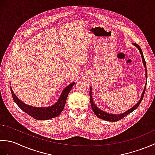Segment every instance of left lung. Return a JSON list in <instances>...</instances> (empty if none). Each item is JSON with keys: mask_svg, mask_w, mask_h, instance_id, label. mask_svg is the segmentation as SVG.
Masks as SVG:
<instances>
[{"mask_svg": "<svg viewBox=\"0 0 155 155\" xmlns=\"http://www.w3.org/2000/svg\"><path fill=\"white\" fill-rule=\"evenodd\" d=\"M133 45L134 46H135V47L139 49V51L141 55V57H142V61H143V63L144 64V67L145 68V71H146V84L144 85V88L142 93V94H141V97L140 100L139 101V102L135 104L134 105V106L130 108V109H128V110L125 111L124 113H120V114H110V113H107V112H105L103 110L100 109L99 108H98L96 104H94V101H93V95H92V87H91L90 88V101H91V107H92V110H93V113L96 114V116H97V117L101 118V119L104 120H107V121H110V122H116L122 118H124L125 116H127L128 114H130V113H132L133 110H134L136 109V108L139 107V105L140 104V103H141V101H142L143 97H144V93H145V90H146V87H147V65H146V62L145 60H144V57L143 56V51L141 50L140 47H139V45L136 43H133Z\"/></svg>", "mask_w": 155, "mask_h": 155, "instance_id": "obj_1", "label": "left lung"}]
</instances>
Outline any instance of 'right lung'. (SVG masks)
I'll return each mask as SVG.
<instances>
[{"label":"right lung","mask_w":155,"mask_h":155,"mask_svg":"<svg viewBox=\"0 0 155 155\" xmlns=\"http://www.w3.org/2000/svg\"><path fill=\"white\" fill-rule=\"evenodd\" d=\"M75 83H72L68 84L67 87L64 88L62 91L61 96L59 97L58 101L56 103L49 107H35L28 105L25 103H23L19 98L16 96L14 92H13L12 88L11 87V91L12 93V96L13 100L15 103L18 105V107L26 113L30 115L32 118L37 120H48L51 118L58 117L61 114L62 110L64 109V105L67 101L68 93H70L72 87L74 86Z\"/></svg>","instance_id":"1"}]
</instances>
